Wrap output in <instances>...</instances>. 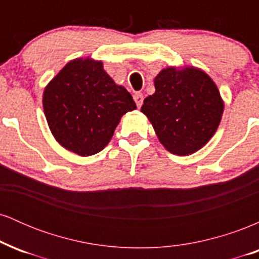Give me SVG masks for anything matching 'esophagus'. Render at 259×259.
<instances>
[{"label": "esophagus", "instance_id": "1", "mask_svg": "<svg viewBox=\"0 0 259 259\" xmlns=\"http://www.w3.org/2000/svg\"><path fill=\"white\" fill-rule=\"evenodd\" d=\"M134 101H135L136 106L141 107L142 106V102H144V96H142V94H140V92H136L135 95H134Z\"/></svg>", "mask_w": 259, "mask_h": 259}]
</instances>
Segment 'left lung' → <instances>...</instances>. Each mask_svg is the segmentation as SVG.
I'll use <instances>...</instances> for the list:
<instances>
[{
	"instance_id": "8db88e82",
	"label": "left lung",
	"mask_w": 259,
	"mask_h": 259,
	"mask_svg": "<svg viewBox=\"0 0 259 259\" xmlns=\"http://www.w3.org/2000/svg\"><path fill=\"white\" fill-rule=\"evenodd\" d=\"M154 89L144 100L141 112L160 144L177 156L201 150L215 134L224 112L213 79L194 65L167 67L154 78Z\"/></svg>"
}]
</instances>
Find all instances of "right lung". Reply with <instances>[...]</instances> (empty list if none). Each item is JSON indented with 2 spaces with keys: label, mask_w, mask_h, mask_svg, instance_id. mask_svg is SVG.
I'll list each match as a JSON object with an SVG mask.
<instances>
[{
  "label": "right lung",
  "mask_w": 259,
  "mask_h": 259,
  "mask_svg": "<svg viewBox=\"0 0 259 259\" xmlns=\"http://www.w3.org/2000/svg\"><path fill=\"white\" fill-rule=\"evenodd\" d=\"M42 106L56 141L82 157L102 151L121 117L136 109L126 89L91 57L68 62L45 88Z\"/></svg>",
  "instance_id": "1"
}]
</instances>
